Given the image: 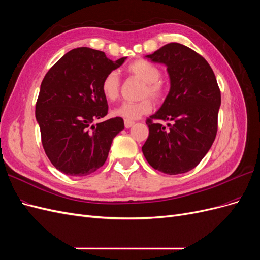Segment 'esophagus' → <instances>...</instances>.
I'll return each mask as SVG.
<instances>
[{
  "mask_svg": "<svg viewBox=\"0 0 260 260\" xmlns=\"http://www.w3.org/2000/svg\"><path fill=\"white\" fill-rule=\"evenodd\" d=\"M133 124H135V121H132V120H124V127L127 128V129L131 128Z\"/></svg>",
  "mask_w": 260,
  "mask_h": 260,
  "instance_id": "34e87169",
  "label": "esophagus"
}]
</instances>
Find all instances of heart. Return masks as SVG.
<instances>
[{"label": "heart", "mask_w": 260, "mask_h": 260, "mask_svg": "<svg viewBox=\"0 0 260 260\" xmlns=\"http://www.w3.org/2000/svg\"><path fill=\"white\" fill-rule=\"evenodd\" d=\"M128 73L144 82L142 96H152L155 101H161L166 96V85L160 80L161 70L153 62L145 59H138L131 62L127 68ZM101 91L107 101H115L120 91L119 76L116 72L108 73L101 84ZM153 103L148 98L138 102H123L114 108L113 115L123 118L124 120H135L152 111Z\"/></svg>", "instance_id": "obj_1"}]
</instances>
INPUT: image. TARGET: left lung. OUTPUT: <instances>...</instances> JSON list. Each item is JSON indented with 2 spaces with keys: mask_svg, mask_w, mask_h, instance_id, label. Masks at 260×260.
Returning a JSON list of instances; mask_svg holds the SVG:
<instances>
[{
  "mask_svg": "<svg viewBox=\"0 0 260 260\" xmlns=\"http://www.w3.org/2000/svg\"><path fill=\"white\" fill-rule=\"evenodd\" d=\"M145 57L167 66L170 90L161 107L146 120L142 146L151 166L167 175L195 168L214 143L221 94L206 59L180 43H168ZM153 120L172 121L164 127Z\"/></svg>",
  "mask_w": 260,
  "mask_h": 260,
  "instance_id": "left-lung-1",
  "label": "left lung"
}]
</instances>
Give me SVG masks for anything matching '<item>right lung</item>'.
Masks as SVG:
<instances>
[{
    "instance_id": "obj_1",
    "label": "right lung",
    "mask_w": 260,
    "mask_h": 260,
    "mask_svg": "<svg viewBox=\"0 0 260 260\" xmlns=\"http://www.w3.org/2000/svg\"><path fill=\"white\" fill-rule=\"evenodd\" d=\"M127 57L113 61L104 52L78 48L66 53L41 83L36 104L46 156L57 170L88 176L104 165L114 138L124 128L120 117L98 122L107 115L101 91L104 77Z\"/></svg>"
}]
</instances>
